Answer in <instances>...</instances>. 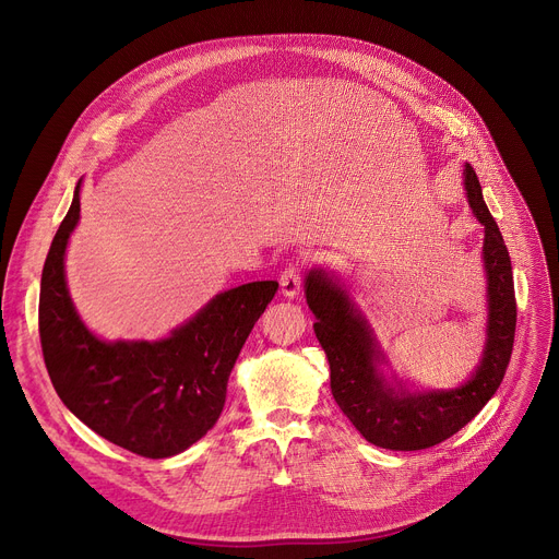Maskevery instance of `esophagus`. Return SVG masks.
I'll return each instance as SVG.
<instances>
[{"mask_svg":"<svg viewBox=\"0 0 559 559\" xmlns=\"http://www.w3.org/2000/svg\"><path fill=\"white\" fill-rule=\"evenodd\" d=\"M300 271L296 269V265H288V269H284L282 277H280V286H282V296L284 298H296L300 294Z\"/></svg>","mask_w":559,"mask_h":559,"instance_id":"obj_1","label":"esophagus"}]
</instances>
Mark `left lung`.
<instances>
[{
  "label": "left lung",
  "instance_id": "left-lung-1",
  "mask_svg": "<svg viewBox=\"0 0 559 559\" xmlns=\"http://www.w3.org/2000/svg\"><path fill=\"white\" fill-rule=\"evenodd\" d=\"M464 191L473 216L485 227L487 325L480 361L462 384L418 389L403 380L343 275L328 265H313L305 275V298L316 316V338L330 361L334 401L373 445L423 450L445 441L491 401L508 370L516 330L512 261L485 204L483 186L468 164L464 166Z\"/></svg>",
  "mask_w": 559,
  "mask_h": 559
}]
</instances>
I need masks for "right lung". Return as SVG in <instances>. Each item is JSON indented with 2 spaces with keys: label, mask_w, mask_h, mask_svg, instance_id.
I'll return each mask as SVG.
<instances>
[{
  "label": "right lung",
  "mask_w": 559,
  "mask_h": 559,
  "mask_svg": "<svg viewBox=\"0 0 559 559\" xmlns=\"http://www.w3.org/2000/svg\"><path fill=\"white\" fill-rule=\"evenodd\" d=\"M82 181L74 186L40 280L38 325L47 373L63 405L93 432L141 457L166 460L216 425L231 368L275 298L277 282L227 288L164 338L97 336L79 316L66 280Z\"/></svg>",
  "instance_id": "1"
}]
</instances>
